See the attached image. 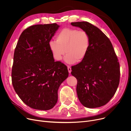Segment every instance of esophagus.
<instances>
[{
    "mask_svg": "<svg viewBox=\"0 0 131 131\" xmlns=\"http://www.w3.org/2000/svg\"><path fill=\"white\" fill-rule=\"evenodd\" d=\"M67 69H68V71L69 72V73H71L72 72V70H71V67L70 66H67Z\"/></svg>",
    "mask_w": 131,
    "mask_h": 131,
    "instance_id": "obj_1",
    "label": "esophagus"
}]
</instances>
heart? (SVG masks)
<instances>
[{
	"instance_id": "heart-1",
	"label": "heart",
	"mask_w": 131,
	"mask_h": 131,
	"mask_svg": "<svg viewBox=\"0 0 131 131\" xmlns=\"http://www.w3.org/2000/svg\"><path fill=\"white\" fill-rule=\"evenodd\" d=\"M56 40L49 42L50 50L55 60L60 61L65 53L64 60L73 64L83 60L88 53L90 37L85 30L75 28H64L56 35Z\"/></svg>"
}]
</instances>
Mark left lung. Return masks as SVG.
Wrapping results in <instances>:
<instances>
[{"mask_svg": "<svg viewBox=\"0 0 131 131\" xmlns=\"http://www.w3.org/2000/svg\"><path fill=\"white\" fill-rule=\"evenodd\" d=\"M71 25L86 31L90 37L86 56L72 67L71 74L78 81V98L87 108L104 106L113 98L119 83L117 57L111 41L97 27L88 22Z\"/></svg>", "mask_w": 131, "mask_h": 131, "instance_id": "8db88e82", "label": "left lung"}]
</instances>
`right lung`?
Listing matches in <instances>:
<instances>
[{"mask_svg":"<svg viewBox=\"0 0 131 131\" xmlns=\"http://www.w3.org/2000/svg\"><path fill=\"white\" fill-rule=\"evenodd\" d=\"M59 25L37 24L20 34L14 54L12 81L23 102L42 111L52 108L58 100V90L68 76L67 67L54 61L49 42Z\"/></svg>","mask_w":131,"mask_h":131,"instance_id":"right-lung-1","label":"right lung"}]
</instances>
